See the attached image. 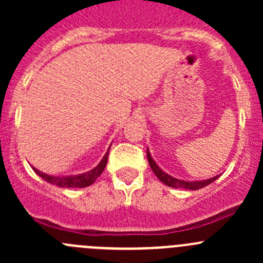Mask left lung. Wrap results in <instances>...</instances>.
<instances>
[{
	"label": "left lung",
	"instance_id": "left-lung-1",
	"mask_svg": "<svg viewBox=\"0 0 263 263\" xmlns=\"http://www.w3.org/2000/svg\"><path fill=\"white\" fill-rule=\"evenodd\" d=\"M147 160H148V164H150V168L153 169V172L155 173V176L158 177L159 181H161L164 183V184H166L168 187H172V188H184V190H191V191H196V190H200V188H203L206 187V185H209L210 183H213L214 181H216L217 178H219L220 176H216V177H213V178H209V179H205V181H193V182H188V181H182V179H177L174 178V177L169 176V174H166L165 172L161 171L160 168H159L158 164L154 161V159L151 158V154L148 153V148H147Z\"/></svg>",
	"mask_w": 263,
	"mask_h": 263
}]
</instances>
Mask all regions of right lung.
Wrapping results in <instances>:
<instances>
[{"mask_svg": "<svg viewBox=\"0 0 263 263\" xmlns=\"http://www.w3.org/2000/svg\"><path fill=\"white\" fill-rule=\"evenodd\" d=\"M109 148H110V146H109ZM109 148H108V151L105 153V155L103 156V159L100 160V163L98 164L94 169L86 172V173L76 174V176L54 177V176H49V174L43 173V172L38 171V169H35V168H33V171L35 172L39 177H42V178H43L46 182L50 183V184L58 185V187H63V188L87 187V185L92 184V183L97 181L98 177H100V174H102L103 171H104L105 165H107V161H108V155H109Z\"/></svg>", "mask_w": 263, "mask_h": 263, "instance_id": "1", "label": "right lung"}]
</instances>
